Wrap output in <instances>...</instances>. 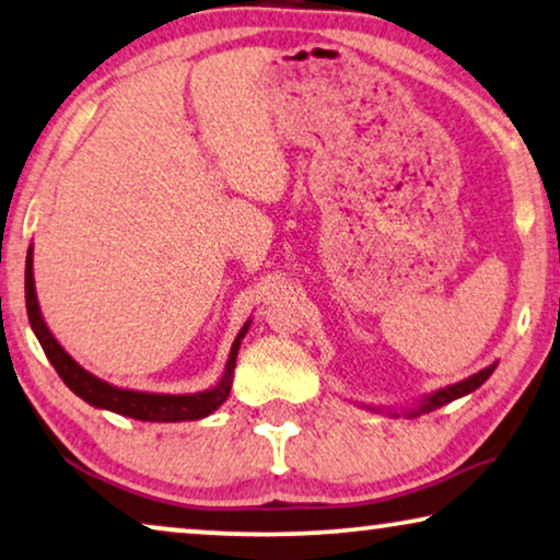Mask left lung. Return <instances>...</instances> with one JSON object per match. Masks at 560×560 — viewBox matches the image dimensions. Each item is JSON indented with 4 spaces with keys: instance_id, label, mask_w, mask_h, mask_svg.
<instances>
[{
    "instance_id": "8db88e82",
    "label": "left lung",
    "mask_w": 560,
    "mask_h": 560,
    "mask_svg": "<svg viewBox=\"0 0 560 560\" xmlns=\"http://www.w3.org/2000/svg\"><path fill=\"white\" fill-rule=\"evenodd\" d=\"M495 369H498V361L490 363L488 369H482V371H477V374L467 376L465 381H459V384H450V386H444V388H436V392H432V394L421 396V399L415 404V407L401 409V411H396L392 407H374V404H359V407L374 411V415H388V417H401L404 415V417L411 419V417H419V415H429V411L440 409V407H444V404L459 399V396L472 394L475 388H480L485 381L492 376V371H495Z\"/></svg>"
}]
</instances>
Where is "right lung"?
I'll return each instance as SVG.
<instances>
[{
	"mask_svg": "<svg viewBox=\"0 0 560 560\" xmlns=\"http://www.w3.org/2000/svg\"><path fill=\"white\" fill-rule=\"evenodd\" d=\"M24 300H27L30 326L35 330L45 355L50 359L55 371H58L60 378L65 381V386L95 409H105V411H113V415L141 419V421H194V419H205L212 415V411L220 409L226 401V396H230L234 363H237L242 338L247 336L249 326H253V320H247L245 326L240 328V334L230 348V359H226L224 374L212 388H205V392H194V394H153V392H136V388L113 386L108 381L93 376L91 371L80 366V363L58 343V338H55L52 330L47 328L43 311H39V303H37L35 272H32V247L27 249V265H24Z\"/></svg>",
	"mask_w": 560,
	"mask_h": 560,
	"instance_id": "obj_1",
	"label": "right lung"
}]
</instances>
